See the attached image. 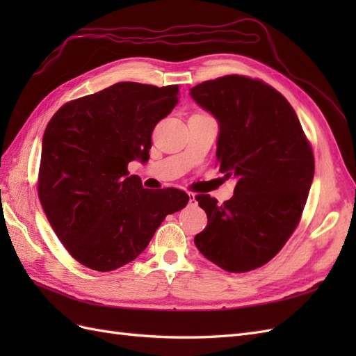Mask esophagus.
<instances>
[{
  "label": "esophagus",
  "mask_w": 356,
  "mask_h": 356,
  "mask_svg": "<svg viewBox=\"0 0 356 356\" xmlns=\"http://www.w3.org/2000/svg\"><path fill=\"white\" fill-rule=\"evenodd\" d=\"M188 204H190L191 208L197 207V200H196V196L193 195V193H188Z\"/></svg>",
  "instance_id": "obj_1"
}]
</instances>
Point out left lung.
Listing matches in <instances>:
<instances>
[{"instance_id": "1", "label": "left lung", "mask_w": 356, "mask_h": 356, "mask_svg": "<svg viewBox=\"0 0 356 356\" xmlns=\"http://www.w3.org/2000/svg\"><path fill=\"white\" fill-rule=\"evenodd\" d=\"M217 118V160L234 195L218 204L196 197L208 225L195 236L197 250L227 272L261 267L296 230L314 181L312 147L293 106L260 80L225 75L190 89Z\"/></svg>"}]
</instances>
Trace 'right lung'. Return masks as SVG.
<instances>
[{"mask_svg": "<svg viewBox=\"0 0 356 356\" xmlns=\"http://www.w3.org/2000/svg\"><path fill=\"white\" fill-rule=\"evenodd\" d=\"M178 86L123 81L71 101L49 122L38 196L59 241L83 266L111 272L134 261L166 215L182 209L178 188L147 190L132 160L149 159L154 126L178 104Z\"/></svg>", "mask_w": 356, "mask_h": 356, "instance_id": "add662e5", "label": "right lung"}]
</instances>
